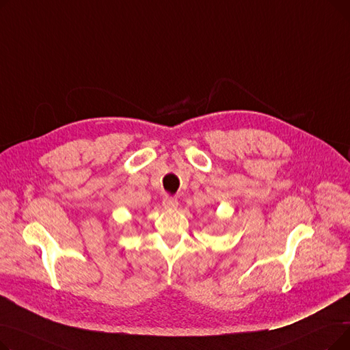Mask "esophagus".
<instances>
[{
    "label": "esophagus",
    "mask_w": 350,
    "mask_h": 350,
    "mask_svg": "<svg viewBox=\"0 0 350 350\" xmlns=\"http://www.w3.org/2000/svg\"><path fill=\"white\" fill-rule=\"evenodd\" d=\"M163 206L164 208H169V210H174L178 206V200L176 197H170V196H165L163 198Z\"/></svg>",
    "instance_id": "1"
}]
</instances>
